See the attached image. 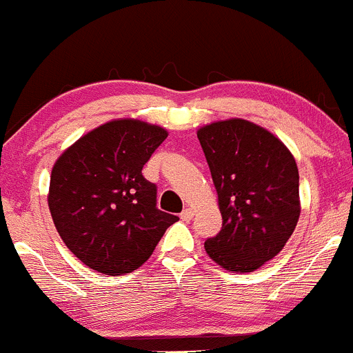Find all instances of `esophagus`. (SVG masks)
Segmentation results:
<instances>
[{
    "mask_svg": "<svg viewBox=\"0 0 353 353\" xmlns=\"http://www.w3.org/2000/svg\"><path fill=\"white\" fill-rule=\"evenodd\" d=\"M180 217L183 221H192V219H194V210H192V209H183V212L180 214Z\"/></svg>",
    "mask_w": 353,
    "mask_h": 353,
    "instance_id": "obj_1",
    "label": "esophagus"
}]
</instances>
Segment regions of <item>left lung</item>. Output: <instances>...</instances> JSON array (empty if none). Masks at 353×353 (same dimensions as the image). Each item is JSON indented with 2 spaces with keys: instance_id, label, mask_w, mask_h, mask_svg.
<instances>
[{
  "instance_id": "1",
  "label": "left lung",
  "mask_w": 353,
  "mask_h": 353,
  "mask_svg": "<svg viewBox=\"0 0 353 353\" xmlns=\"http://www.w3.org/2000/svg\"><path fill=\"white\" fill-rule=\"evenodd\" d=\"M223 216L207 255L230 272H253L279 255L301 214L299 172L281 139L230 119L197 130Z\"/></svg>"
}]
</instances>
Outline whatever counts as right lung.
Wrapping results in <instances>:
<instances>
[{
	"label": "right lung",
	"mask_w": 353,
	"mask_h": 353,
	"mask_svg": "<svg viewBox=\"0 0 353 353\" xmlns=\"http://www.w3.org/2000/svg\"><path fill=\"white\" fill-rule=\"evenodd\" d=\"M168 137L163 127L119 119L79 137L57 158L49 210L66 246L105 275L139 268L178 217L156 207L143 168Z\"/></svg>",
	"instance_id": "right-lung-1"
}]
</instances>
